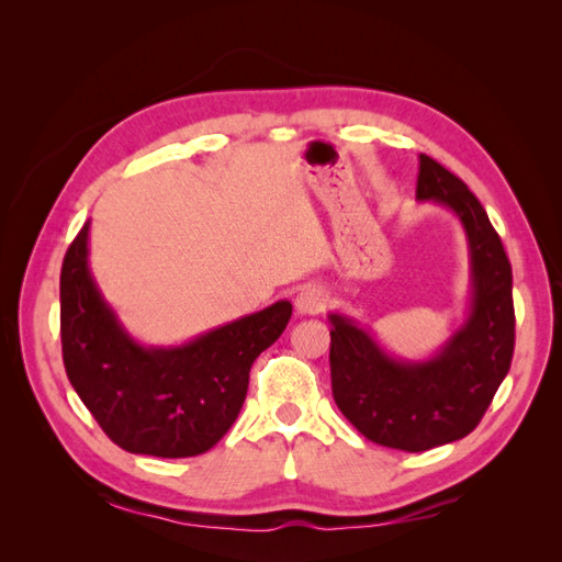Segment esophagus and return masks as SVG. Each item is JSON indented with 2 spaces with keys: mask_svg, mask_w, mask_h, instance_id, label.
I'll return each mask as SVG.
<instances>
[{
  "mask_svg": "<svg viewBox=\"0 0 562 562\" xmlns=\"http://www.w3.org/2000/svg\"><path fill=\"white\" fill-rule=\"evenodd\" d=\"M326 300H328V295L321 285H304L295 297V312L300 316H314L323 307H326Z\"/></svg>",
  "mask_w": 562,
  "mask_h": 562,
  "instance_id": "34e87169",
  "label": "esophagus"
}]
</instances>
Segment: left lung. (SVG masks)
<instances>
[{"mask_svg":"<svg viewBox=\"0 0 562 562\" xmlns=\"http://www.w3.org/2000/svg\"><path fill=\"white\" fill-rule=\"evenodd\" d=\"M415 199L457 215L469 246L464 321L419 361L386 351L361 321L330 312V380L342 415L384 448L424 452L479 427L514 359V277L499 234L469 187L419 155Z\"/></svg>","mask_w":562,"mask_h":562,"instance_id":"8db88e82","label":"left lung"}]
</instances>
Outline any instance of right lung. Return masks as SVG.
Returning a JSON list of instances; mask_svg holds the SVG:
<instances>
[{
	"label": "right lung",
	"instance_id": "right-lung-1",
	"mask_svg": "<svg viewBox=\"0 0 562 562\" xmlns=\"http://www.w3.org/2000/svg\"><path fill=\"white\" fill-rule=\"evenodd\" d=\"M91 220L60 269V339L70 384L119 448L151 457L211 450L239 417L252 361L293 314L279 300L176 347L143 345L100 293L89 265Z\"/></svg>",
	"mask_w": 562,
	"mask_h": 562
}]
</instances>
